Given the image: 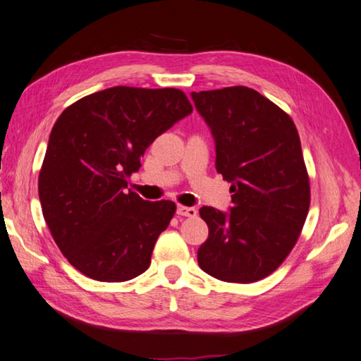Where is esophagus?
Returning a JSON list of instances; mask_svg holds the SVG:
<instances>
[{
  "label": "esophagus",
  "mask_w": 361,
  "mask_h": 361,
  "mask_svg": "<svg viewBox=\"0 0 361 361\" xmlns=\"http://www.w3.org/2000/svg\"><path fill=\"white\" fill-rule=\"evenodd\" d=\"M176 214L180 216H190V219H193V216H196V214H198V210H196L195 207L178 206V209H176Z\"/></svg>",
  "instance_id": "esophagus-1"
}]
</instances>
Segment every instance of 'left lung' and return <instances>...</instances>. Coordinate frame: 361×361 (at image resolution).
<instances>
[{"instance_id":"left-lung-1","label":"left lung","mask_w":361,"mask_h":361,"mask_svg":"<svg viewBox=\"0 0 361 361\" xmlns=\"http://www.w3.org/2000/svg\"><path fill=\"white\" fill-rule=\"evenodd\" d=\"M212 130L215 166L231 182L228 214L200 209L209 237L200 267L216 280L255 283L286 259L310 209V178L297 127L280 106L247 86L192 92Z\"/></svg>"}]
</instances>
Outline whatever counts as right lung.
I'll return each instance as SVG.
<instances>
[{"label":"right lung","mask_w":361,"mask_h":361,"mask_svg":"<svg viewBox=\"0 0 361 361\" xmlns=\"http://www.w3.org/2000/svg\"><path fill=\"white\" fill-rule=\"evenodd\" d=\"M192 111L174 87L114 86L77 100L54 122L39 200L58 248L81 274L121 283L151 265L176 204L126 188L154 140Z\"/></svg>","instance_id":"add662e5"}]
</instances>
